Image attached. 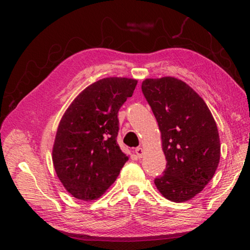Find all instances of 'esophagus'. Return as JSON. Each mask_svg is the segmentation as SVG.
<instances>
[{
    "label": "esophagus",
    "instance_id": "1",
    "mask_svg": "<svg viewBox=\"0 0 250 250\" xmlns=\"http://www.w3.org/2000/svg\"><path fill=\"white\" fill-rule=\"evenodd\" d=\"M135 154L138 155V158H142L143 154H145V150H143V147L138 146L137 149H135Z\"/></svg>",
    "mask_w": 250,
    "mask_h": 250
}]
</instances>
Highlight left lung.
I'll return each instance as SVG.
<instances>
[{
    "label": "left lung",
    "instance_id": "1",
    "mask_svg": "<svg viewBox=\"0 0 250 250\" xmlns=\"http://www.w3.org/2000/svg\"><path fill=\"white\" fill-rule=\"evenodd\" d=\"M142 92L158 121L167 159L159 192L175 203L191 200L213 179L221 159L216 122L205 101L174 77L146 78Z\"/></svg>",
    "mask_w": 250,
    "mask_h": 250
}]
</instances>
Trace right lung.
<instances>
[{
    "mask_svg": "<svg viewBox=\"0 0 250 250\" xmlns=\"http://www.w3.org/2000/svg\"><path fill=\"white\" fill-rule=\"evenodd\" d=\"M137 83L125 77L100 79L80 92L62 115L53 164L66 191L77 200L99 198L129 160L117 143L118 111Z\"/></svg>",
    "mask_w": 250,
    "mask_h": 250,
    "instance_id": "right-lung-1",
    "label": "right lung"
}]
</instances>
